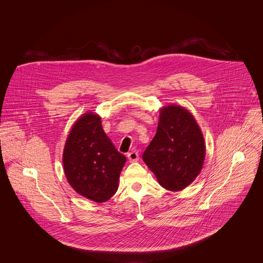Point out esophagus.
I'll return each mask as SVG.
<instances>
[{"mask_svg":"<svg viewBox=\"0 0 263 263\" xmlns=\"http://www.w3.org/2000/svg\"><path fill=\"white\" fill-rule=\"evenodd\" d=\"M127 156H128V159H129L130 162H136V161H138V159H139L138 152H136V151H133V152L128 153Z\"/></svg>","mask_w":263,"mask_h":263,"instance_id":"obj_1","label":"esophagus"}]
</instances>
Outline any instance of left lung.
Segmentation results:
<instances>
[{
    "instance_id": "obj_1",
    "label": "left lung",
    "mask_w": 263,
    "mask_h": 263,
    "mask_svg": "<svg viewBox=\"0 0 263 263\" xmlns=\"http://www.w3.org/2000/svg\"><path fill=\"white\" fill-rule=\"evenodd\" d=\"M142 159L167 191H182L197 178L205 159V142L189 110L177 105L160 110L156 135Z\"/></svg>"
}]
</instances>
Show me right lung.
Listing matches in <instances>:
<instances>
[{
  "instance_id": "obj_1",
  "label": "right lung",
  "mask_w": 263,
  "mask_h": 263,
  "mask_svg": "<svg viewBox=\"0 0 263 263\" xmlns=\"http://www.w3.org/2000/svg\"><path fill=\"white\" fill-rule=\"evenodd\" d=\"M126 157L105 134L101 118L92 112L72 126L63 151L65 177L79 195L97 203L108 201L118 191Z\"/></svg>"
}]
</instances>
